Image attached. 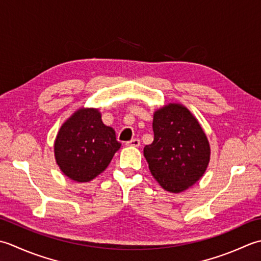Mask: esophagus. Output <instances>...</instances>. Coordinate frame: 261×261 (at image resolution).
I'll use <instances>...</instances> for the list:
<instances>
[{
	"instance_id": "obj_1",
	"label": "esophagus",
	"mask_w": 261,
	"mask_h": 261,
	"mask_svg": "<svg viewBox=\"0 0 261 261\" xmlns=\"http://www.w3.org/2000/svg\"><path fill=\"white\" fill-rule=\"evenodd\" d=\"M126 145L127 146H133V147H138L141 145V142L138 138H134V140H132L129 142H126Z\"/></svg>"
}]
</instances>
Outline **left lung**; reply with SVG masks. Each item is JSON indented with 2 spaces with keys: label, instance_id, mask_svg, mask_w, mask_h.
<instances>
[{
  "label": "left lung",
  "instance_id": "left-lung-1",
  "mask_svg": "<svg viewBox=\"0 0 261 261\" xmlns=\"http://www.w3.org/2000/svg\"><path fill=\"white\" fill-rule=\"evenodd\" d=\"M154 141L144 147L148 169L161 187L180 194L203 177L211 146L203 127L181 103L170 102L153 114Z\"/></svg>",
  "mask_w": 261,
  "mask_h": 261
}]
</instances>
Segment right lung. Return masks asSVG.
Segmentation results:
<instances>
[{
  "instance_id": "1",
  "label": "right lung",
  "mask_w": 261,
  "mask_h": 261,
  "mask_svg": "<svg viewBox=\"0 0 261 261\" xmlns=\"http://www.w3.org/2000/svg\"><path fill=\"white\" fill-rule=\"evenodd\" d=\"M121 146L114 128L106 126L98 108L81 107L58 130L55 160L61 171L75 182H89L103 172Z\"/></svg>"
}]
</instances>
